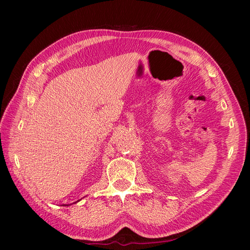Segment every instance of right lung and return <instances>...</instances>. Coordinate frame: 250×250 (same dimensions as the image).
<instances>
[{
	"label": "right lung",
	"instance_id": "obj_1",
	"mask_svg": "<svg viewBox=\"0 0 250 250\" xmlns=\"http://www.w3.org/2000/svg\"><path fill=\"white\" fill-rule=\"evenodd\" d=\"M78 201H79V200H78Z\"/></svg>",
	"mask_w": 250,
	"mask_h": 250
}]
</instances>
